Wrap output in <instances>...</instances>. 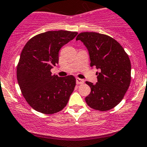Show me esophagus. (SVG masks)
I'll return each mask as SVG.
<instances>
[{"mask_svg": "<svg viewBox=\"0 0 147 147\" xmlns=\"http://www.w3.org/2000/svg\"><path fill=\"white\" fill-rule=\"evenodd\" d=\"M76 82L78 84H83V83L84 82V81L83 80H82V79L77 78H76Z\"/></svg>", "mask_w": 147, "mask_h": 147, "instance_id": "obj_1", "label": "esophagus"}]
</instances>
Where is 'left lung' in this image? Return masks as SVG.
Returning <instances> with one entry per match:
<instances>
[{"instance_id": "left-lung-1", "label": "left lung", "mask_w": 147, "mask_h": 147, "mask_svg": "<svg viewBox=\"0 0 147 147\" xmlns=\"http://www.w3.org/2000/svg\"><path fill=\"white\" fill-rule=\"evenodd\" d=\"M76 40H81L89 51L91 67L96 72L98 82H86L91 93L85 98L92 109L111 110L124 97L131 81V63L127 53L112 37L97 32H82Z\"/></svg>"}]
</instances>
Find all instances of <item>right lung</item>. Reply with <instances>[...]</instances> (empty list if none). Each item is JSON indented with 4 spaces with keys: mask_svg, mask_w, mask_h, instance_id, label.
<instances>
[{
    "mask_svg": "<svg viewBox=\"0 0 147 147\" xmlns=\"http://www.w3.org/2000/svg\"><path fill=\"white\" fill-rule=\"evenodd\" d=\"M77 32L48 31L33 36L23 48L17 66V79L23 96L38 112L53 114L64 109L74 91L72 75L59 78L51 69L58 63V53Z\"/></svg>",
    "mask_w": 147,
    "mask_h": 147,
    "instance_id": "1",
    "label": "right lung"
}]
</instances>
